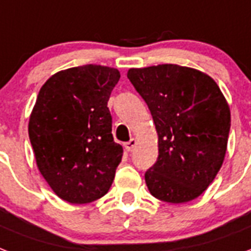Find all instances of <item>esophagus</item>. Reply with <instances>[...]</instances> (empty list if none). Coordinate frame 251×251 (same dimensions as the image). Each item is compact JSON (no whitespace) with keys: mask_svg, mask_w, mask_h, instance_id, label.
<instances>
[{"mask_svg":"<svg viewBox=\"0 0 251 251\" xmlns=\"http://www.w3.org/2000/svg\"><path fill=\"white\" fill-rule=\"evenodd\" d=\"M136 144H137L136 139H131L129 141H127V143H124V149L128 151V152H131L132 149L136 147Z\"/></svg>","mask_w":251,"mask_h":251,"instance_id":"1","label":"esophagus"}]
</instances>
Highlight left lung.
<instances>
[{
	"label": "left lung",
	"instance_id": "left-lung-1",
	"mask_svg": "<svg viewBox=\"0 0 251 251\" xmlns=\"http://www.w3.org/2000/svg\"><path fill=\"white\" fill-rule=\"evenodd\" d=\"M158 135V158L145 173L154 198L194 200L212 183L224 162L230 110L208 75L176 64L132 68L127 73Z\"/></svg>",
	"mask_w": 251,
	"mask_h": 251
}]
</instances>
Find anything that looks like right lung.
<instances>
[{
	"label": "right lung",
	"instance_id": "1",
	"mask_svg": "<svg viewBox=\"0 0 251 251\" xmlns=\"http://www.w3.org/2000/svg\"><path fill=\"white\" fill-rule=\"evenodd\" d=\"M119 78L115 68L89 64L57 72L39 91L28 136L39 172L65 201L90 203L111 187L123 148L107 102Z\"/></svg>",
	"mask_w": 251,
	"mask_h": 251
}]
</instances>
